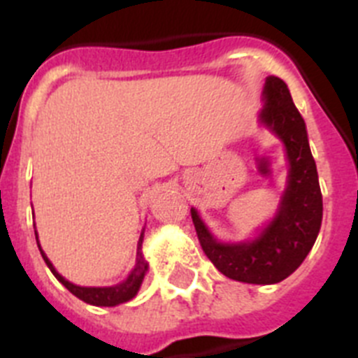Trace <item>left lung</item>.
Segmentation results:
<instances>
[{
    "label": "left lung",
    "mask_w": 358,
    "mask_h": 358,
    "mask_svg": "<svg viewBox=\"0 0 358 358\" xmlns=\"http://www.w3.org/2000/svg\"><path fill=\"white\" fill-rule=\"evenodd\" d=\"M264 100L260 122L283 141L290 164L287 188L273 220L255 240L222 243L192 208L199 242L211 264L224 276L255 285H273L289 278L315 243L322 220V195L305 120L281 78L267 77Z\"/></svg>",
    "instance_id": "obj_1"
}]
</instances>
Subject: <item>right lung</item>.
I'll return each instance as SVG.
<instances>
[{
    "mask_svg": "<svg viewBox=\"0 0 358 358\" xmlns=\"http://www.w3.org/2000/svg\"><path fill=\"white\" fill-rule=\"evenodd\" d=\"M36 240H37V231H36ZM141 243H143V233L140 236V242H138V258H136V267L132 268V273L129 274V278L122 283L115 287H78L73 285L71 281H68L66 278H62L61 274L57 273L55 267L52 265V262L48 260V256L44 255V251L41 249L39 240H37V245H39V251L43 255L44 262L50 267V271L53 273V276L57 280L61 281L62 285L73 294V296H77L78 299H82L84 303H90V305L94 306H116L122 305V303L131 301L132 297L138 294L141 287V281H143L145 274H147V262H145L143 255H141Z\"/></svg>",
    "mask_w": 358,
    "mask_h": 358,
    "instance_id": "1",
    "label": "right lung"
}]
</instances>
